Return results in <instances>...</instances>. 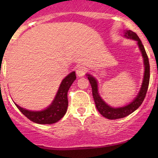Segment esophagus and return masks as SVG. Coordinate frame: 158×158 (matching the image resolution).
<instances>
[{
  "label": "esophagus",
  "instance_id": "34e87169",
  "mask_svg": "<svg viewBox=\"0 0 158 158\" xmlns=\"http://www.w3.org/2000/svg\"><path fill=\"white\" fill-rule=\"evenodd\" d=\"M85 72H86V69L84 68V67L81 66L77 69L76 74L78 77H82L85 74Z\"/></svg>",
  "mask_w": 158,
  "mask_h": 158
}]
</instances>
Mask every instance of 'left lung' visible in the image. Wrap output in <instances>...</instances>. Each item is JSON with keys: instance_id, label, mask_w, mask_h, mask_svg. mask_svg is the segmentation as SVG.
Here are the masks:
<instances>
[{"instance_id": "8db88e82", "label": "left lung", "mask_w": 158, "mask_h": 158, "mask_svg": "<svg viewBox=\"0 0 158 158\" xmlns=\"http://www.w3.org/2000/svg\"><path fill=\"white\" fill-rule=\"evenodd\" d=\"M124 36L125 38L130 39V40H135L137 42L139 50L141 52L142 58H143L144 68V76L141 88H140V90L137 96L126 106L116 108L112 107L111 106L108 105L99 95L98 82H97L96 79L91 75L86 74L88 76V79L89 80L90 85H91L93 97H94L96 109H98L99 113L101 115L106 118H109V119H117V118H124L125 116L133 113L135 110H137L141 106L144 98H145L147 91H148L149 82H150V63H149L148 55H147L145 49H144L141 40H139L137 34L131 31V30H125L124 31Z\"/></svg>"}]
</instances>
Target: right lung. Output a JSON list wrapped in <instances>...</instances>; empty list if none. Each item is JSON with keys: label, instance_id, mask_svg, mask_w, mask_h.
Wrapping results in <instances>:
<instances>
[{"label": "right lung", "instance_id": "obj_1", "mask_svg": "<svg viewBox=\"0 0 158 158\" xmlns=\"http://www.w3.org/2000/svg\"><path fill=\"white\" fill-rule=\"evenodd\" d=\"M76 79L75 72L68 74L60 83L57 94L52 102L48 107L42 111H31L15 105L23 115L34 123L40 124H52L57 122L65 114L68 106V92L75 80Z\"/></svg>", "mask_w": 158, "mask_h": 158}]
</instances>
